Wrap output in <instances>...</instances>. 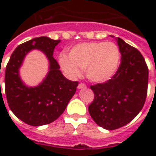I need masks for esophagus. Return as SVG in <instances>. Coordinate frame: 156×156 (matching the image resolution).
Returning a JSON list of instances; mask_svg holds the SVG:
<instances>
[{"instance_id":"obj_1","label":"esophagus","mask_w":156,"mask_h":156,"mask_svg":"<svg viewBox=\"0 0 156 156\" xmlns=\"http://www.w3.org/2000/svg\"><path fill=\"white\" fill-rule=\"evenodd\" d=\"M78 88H79V89H81V88H86V85H85L84 83H80L78 84Z\"/></svg>"}]
</instances>
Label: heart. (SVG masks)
I'll return each mask as SVG.
<instances>
[{"instance_id":"heart-1","label":"heart","mask_w":156,"mask_h":156,"mask_svg":"<svg viewBox=\"0 0 156 156\" xmlns=\"http://www.w3.org/2000/svg\"><path fill=\"white\" fill-rule=\"evenodd\" d=\"M120 53L113 42H87L76 45L69 52L59 56L62 68L71 76L80 74V68L85 69L90 81L102 83L111 78L119 65Z\"/></svg>"}]
</instances>
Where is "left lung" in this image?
Here are the masks:
<instances>
[{
	"label": "left lung",
	"mask_w": 156,
	"mask_h": 156,
	"mask_svg": "<svg viewBox=\"0 0 156 156\" xmlns=\"http://www.w3.org/2000/svg\"><path fill=\"white\" fill-rule=\"evenodd\" d=\"M121 62L115 74L101 83L91 85L94 98L88 112L96 124L117 129L129 124L143 108L148 89L149 69L140 51L118 38Z\"/></svg>",
	"instance_id": "obj_1"
}]
</instances>
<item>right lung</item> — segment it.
Segmentation results:
<instances>
[{
    "instance_id": "1",
    "label": "right lung",
    "mask_w": 156,
    "mask_h": 156,
    "mask_svg": "<svg viewBox=\"0 0 156 156\" xmlns=\"http://www.w3.org/2000/svg\"><path fill=\"white\" fill-rule=\"evenodd\" d=\"M59 42L60 40L47 37L26 41L14 50L6 65L5 90L9 108L16 117L29 125L40 126L56 120L64 112L78 87V81L68 80L62 74L59 64L52 57L55 47ZM33 48L47 55L50 71L39 86L28 88L20 81L18 69L25 55Z\"/></svg>"
}]
</instances>
